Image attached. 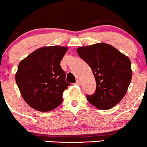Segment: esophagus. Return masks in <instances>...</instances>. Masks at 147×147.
<instances>
[{
    "instance_id": "34e87169",
    "label": "esophagus",
    "mask_w": 147,
    "mask_h": 147,
    "mask_svg": "<svg viewBox=\"0 0 147 147\" xmlns=\"http://www.w3.org/2000/svg\"><path fill=\"white\" fill-rule=\"evenodd\" d=\"M75 84H76V85H79V84H80V80H79V79H77V80L76 81Z\"/></svg>"
}]
</instances>
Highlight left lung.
I'll return each instance as SVG.
<instances>
[{"mask_svg": "<svg viewBox=\"0 0 147 147\" xmlns=\"http://www.w3.org/2000/svg\"><path fill=\"white\" fill-rule=\"evenodd\" d=\"M77 51L92 69L97 84L95 93L86 96L88 101L102 110L114 107L126 95L132 79L129 58L105 43L79 47Z\"/></svg>", "mask_w": 147, "mask_h": 147, "instance_id": "obj_1", "label": "left lung"}]
</instances>
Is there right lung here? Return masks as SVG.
<instances>
[{"label": "right lung", "instance_id": "right-lung-1", "mask_svg": "<svg viewBox=\"0 0 147 147\" xmlns=\"http://www.w3.org/2000/svg\"><path fill=\"white\" fill-rule=\"evenodd\" d=\"M68 48L46 46L32 52L20 61L16 82L25 102L41 112L56 109L63 101V92L70 84L60 62Z\"/></svg>", "mask_w": 147, "mask_h": 147}]
</instances>
